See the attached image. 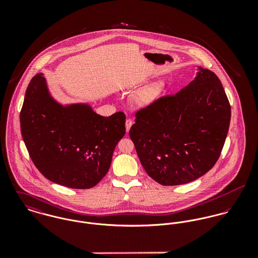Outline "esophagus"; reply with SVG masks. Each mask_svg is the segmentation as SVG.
<instances>
[{
  "mask_svg": "<svg viewBox=\"0 0 258 258\" xmlns=\"http://www.w3.org/2000/svg\"><path fill=\"white\" fill-rule=\"evenodd\" d=\"M132 125H133V120H132V119H130V118L126 119L125 126H126V131H127V132H129V130H130V128H131V126H132Z\"/></svg>",
  "mask_w": 258,
  "mask_h": 258,
  "instance_id": "esophagus-1",
  "label": "esophagus"
}]
</instances>
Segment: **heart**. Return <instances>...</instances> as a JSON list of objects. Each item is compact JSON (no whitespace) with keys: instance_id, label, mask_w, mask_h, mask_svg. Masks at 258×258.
Segmentation results:
<instances>
[{"instance_id":"b5f03b06","label":"heart","mask_w":258,"mask_h":258,"mask_svg":"<svg viewBox=\"0 0 258 258\" xmlns=\"http://www.w3.org/2000/svg\"><path fill=\"white\" fill-rule=\"evenodd\" d=\"M164 81H156L143 88L135 97V102L139 106H147L155 102L165 90Z\"/></svg>"}]
</instances>
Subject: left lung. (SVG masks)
<instances>
[{
    "label": "left lung",
    "instance_id": "left-lung-1",
    "mask_svg": "<svg viewBox=\"0 0 258 258\" xmlns=\"http://www.w3.org/2000/svg\"><path fill=\"white\" fill-rule=\"evenodd\" d=\"M129 135L148 175L163 185L186 184L205 175L221 156L230 105L221 80L199 68L195 79L135 113Z\"/></svg>",
    "mask_w": 258,
    "mask_h": 258
}]
</instances>
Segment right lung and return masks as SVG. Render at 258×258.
I'll return each mask as SVG.
<instances>
[{
    "instance_id": "1",
    "label": "right lung",
    "mask_w": 258,
    "mask_h": 258,
    "mask_svg": "<svg viewBox=\"0 0 258 258\" xmlns=\"http://www.w3.org/2000/svg\"><path fill=\"white\" fill-rule=\"evenodd\" d=\"M125 119L123 112L103 117L87 104H58L41 74L32 78L20 113L22 136L37 170L55 184L80 189L107 174L126 132Z\"/></svg>"
}]
</instances>
